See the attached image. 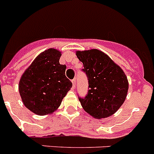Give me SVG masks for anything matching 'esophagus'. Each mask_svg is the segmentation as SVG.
Here are the masks:
<instances>
[{
	"label": "esophagus",
	"instance_id": "34e87169",
	"mask_svg": "<svg viewBox=\"0 0 154 154\" xmlns=\"http://www.w3.org/2000/svg\"><path fill=\"white\" fill-rule=\"evenodd\" d=\"M72 86H73V88L75 87V84H76L75 79H72Z\"/></svg>",
	"mask_w": 154,
	"mask_h": 154
}]
</instances>
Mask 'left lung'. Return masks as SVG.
I'll return each instance as SVG.
<instances>
[{"label":"left lung","mask_w":154,"mask_h":154,"mask_svg":"<svg viewBox=\"0 0 154 154\" xmlns=\"http://www.w3.org/2000/svg\"><path fill=\"white\" fill-rule=\"evenodd\" d=\"M89 82L87 95L79 97L82 108L97 119L115 114L125 100L128 82L125 72L106 54L97 49L76 51Z\"/></svg>","instance_id":"8db88e82"}]
</instances>
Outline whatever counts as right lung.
<instances>
[{"label":"right lung","mask_w":154,"mask_h":154,"mask_svg":"<svg viewBox=\"0 0 154 154\" xmlns=\"http://www.w3.org/2000/svg\"><path fill=\"white\" fill-rule=\"evenodd\" d=\"M61 51L50 48L39 54L22 74L18 84L22 100L38 115L52 114L72 86L65 76L66 65L60 64Z\"/></svg>","instance_id":"1"}]
</instances>
